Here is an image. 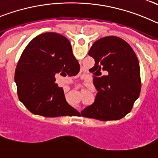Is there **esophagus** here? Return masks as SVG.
<instances>
[{
  "mask_svg": "<svg viewBox=\"0 0 158 158\" xmlns=\"http://www.w3.org/2000/svg\"><path fill=\"white\" fill-rule=\"evenodd\" d=\"M65 89H66V91H69V86H65Z\"/></svg>",
  "mask_w": 158,
  "mask_h": 158,
  "instance_id": "esophagus-1",
  "label": "esophagus"
}]
</instances>
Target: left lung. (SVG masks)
Listing matches in <instances>:
<instances>
[{
	"instance_id": "obj_1",
	"label": "left lung",
	"mask_w": 158,
	"mask_h": 158,
	"mask_svg": "<svg viewBox=\"0 0 158 158\" xmlns=\"http://www.w3.org/2000/svg\"><path fill=\"white\" fill-rule=\"evenodd\" d=\"M89 55L95 59L89 71L94 74L93 84L98 93L94 103L81 115L101 121L120 119L131 111L140 94V67L136 54L123 39L107 36L93 43Z\"/></svg>"
}]
</instances>
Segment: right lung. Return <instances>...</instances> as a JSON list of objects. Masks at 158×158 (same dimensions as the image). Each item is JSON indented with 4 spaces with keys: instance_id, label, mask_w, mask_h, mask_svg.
Instances as JSON below:
<instances>
[{
    "instance_id": "1",
    "label": "right lung",
    "mask_w": 158,
    "mask_h": 158,
    "mask_svg": "<svg viewBox=\"0 0 158 158\" xmlns=\"http://www.w3.org/2000/svg\"><path fill=\"white\" fill-rule=\"evenodd\" d=\"M79 67L65 36L54 32L36 36L23 51L15 71L19 100L35 115H73L76 109L66 102L54 76H75Z\"/></svg>"
}]
</instances>
